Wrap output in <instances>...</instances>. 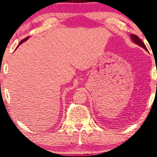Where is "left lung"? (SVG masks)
Segmentation results:
<instances>
[{"instance_id": "1", "label": "left lung", "mask_w": 157, "mask_h": 157, "mask_svg": "<svg viewBox=\"0 0 157 157\" xmlns=\"http://www.w3.org/2000/svg\"><path fill=\"white\" fill-rule=\"evenodd\" d=\"M130 36H131V40H132V41L133 43H135L136 44H137V45H139V47H142V48H144V49L146 50V51H147L148 52V49H147V47H146L145 46V44H144V42L143 41H142L141 39H140L139 37H138L136 35H134V34H130Z\"/></svg>"}]
</instances>
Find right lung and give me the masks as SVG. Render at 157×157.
I'll list each match as a JSON object with an SVG mask.
<instances>
[{"instance_id":"add662e5","label":"right lung","mask_w":157,"mask_h":157,"mask_svg":"<svg viewBox=\"0 0 157 157\" xmlns=\"http://www.w3.org/2000/svg\"><path fill=\"white\" fill-rule=\"evenodd\" d=\"M29 38V36H28V37H26V38H25L24 39H23V40H21V41H20V43H19V44H18V46H19L20 44H21L23 43V42H24V41H26V40H27V39H28Z\"/></svg>"}]
</instances>
